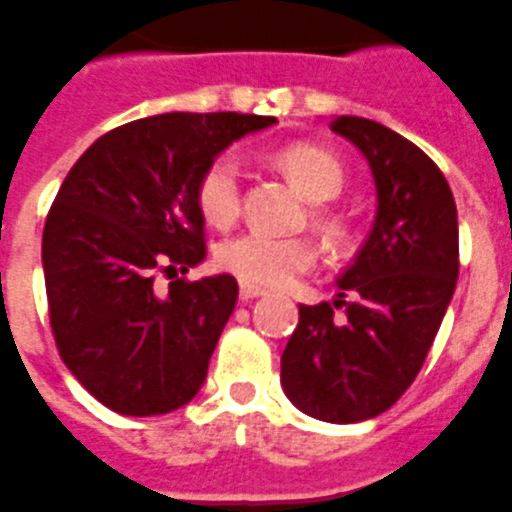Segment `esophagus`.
<instances>
[{
    "mask_svg": "<svg viewBox=\"0 0 512 512\" xmlns=\"http://www.w3.org/2000/svg\"><path fill=\"white\" fill-rule=\"evenodd\" d=\"M261 294H267L259 286H248V283H242L240 286V300H253V297H261Z\"/></svg>",
    "mask_w": 512,
    "mask_h": 512,
    "instance_id": "1",
    "label": "esophagus"
}]
</instances>
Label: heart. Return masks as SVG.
Returning a JSON list of instances; mask_svg holds the SVG:
<instances>
[{
  "instance_id": "b5f03b06",
  "label": "heart",
  "mask_w": 512,
  "mask_h": 512,
  "mask_svg": "<svg viewBox=\"0 0 512 512\" xmlns=\"http://www.w3.org/2000/svg\"><path fill=\"white\" fill-rule=\"evenodd\" d=\"M283 171L311 201H330L343 190L346 171L330 149L319 144H292L278 155ZM199 210L207 223L226 229L240 218L242 210V160L237 152H223L212 160L199 179ZM327 231H338V223L319 215ZM215 259L226 272L248 286H286L316 261V248L305 237H272L264 231H242L220 242Z\"/></svg>"
}]
</instances>
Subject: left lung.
Masks as SVG:
<instances>
[{"mask_svg": "<svg viewBox=\"0 0 512 512\" xmlns=\"http://www.w3.org/2000/svg\"><path fill=\"white\" fill-rule=\"evenodd\" d=\"M333 133L368 160L374 226L341 272L333 302L300 305L281 384L324 423L382 414L423 368L458 281V212L434 160L374 119L335 117Z\"/></svg>", "mask_w": 512, "mask_h": 512, "instance_id": "obj_1", "label": "left lung"}]
</instances>
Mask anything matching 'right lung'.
<instances>
[{
    "instance_id": "right-lung-1",
    "label": "right lung",
    "mask_w": 512,
    "mask_h": 512,
    "mask_svg": "<svg viewBox=\"0 0 512 512\" xmlns=\"http://www.w3.org/2000/svg\"><path fill=\"white\" fill-rule=\"evenodd\" d=\"M275 117L171 111L108 130L76 160L43 229L48 316L70 374L111 412L169 414L196 398L237 302L231 275L169 283L207 256L199 179Z\"/></svg>"
}]
</instances>
